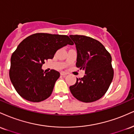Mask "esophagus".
Returning <instances> with one entry per match:
<instances>
[{
  "instance_id": "esophagus-1",
  "label": "esophagus",
  "mask_w": 134,
  "mask_h": 134,
  "mask_svg": "<svg viewBox=\"0 0 134 134\" xmlns=\"http://www.w3.org/2000/svg\"><path fill=\"white\" fill-rule=\"evenodd\" d=\"M67 74L65 73V72H60V75H61V76H65Z\"/></svg>"
}]
</instances>
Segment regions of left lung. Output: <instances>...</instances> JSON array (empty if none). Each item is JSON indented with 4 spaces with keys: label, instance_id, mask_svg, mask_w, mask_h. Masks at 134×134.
<instances>
[{
    "label": "left lung",
    "instance_id": "1",
    "mask_svg": "<svg viewBox=\"0 0 134 134\" xmlns=\"http://www.w3.org/2000/svg\"><path fill=\"white\" fill-rule=\"evenodd\" d=\"M76 44V67L85 70V75L77 78L70 86L74 97L84 103L99 99L107 93L113 78L111 57L99 41L83 35H70Z\"/></svg>",
    "mask_w": 134,
    "mask_h": 134
}]
</instances>
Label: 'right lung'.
I'll list each match as a JSON object with an SVG mask.
<instances>
[{"mask_svg":"<svg viewBox=\"0 0 134 134\" xmlns=\"http://www.w3.org/2000/svg\"><path fill=\"white\" fill-rule=\"evenodd\" d=\"M74 43L68 36L35 33L21 41L10 58L9 77L18 93L24 99L40 102L53 91L60 73L44 72V61L52 59L58 49Z\"/></svg>","mask_w":134,"mask_h":134,"instance_id":"1","label":"right lung"}]
</instances>
